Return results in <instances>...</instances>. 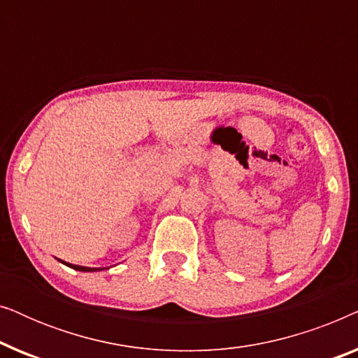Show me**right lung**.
<instances>
[{"label": "right lung", "instance_id": "add662e5", "mask_svg": "<svg viewBox=\"0 0 358 358\" xmlns=\"http://www.w3.org/2000/svg\"><path fill=\"white\" fill-rule=\"evenodd\" d=\"M62 264H65V266L75 268V271H80V272H97V271H106V268L109 267H85V266H76V264H70V262H65L62 261V259H58Z\"/></svg>", "mask_w": 358, "mask_h": 358}]
</instances>
